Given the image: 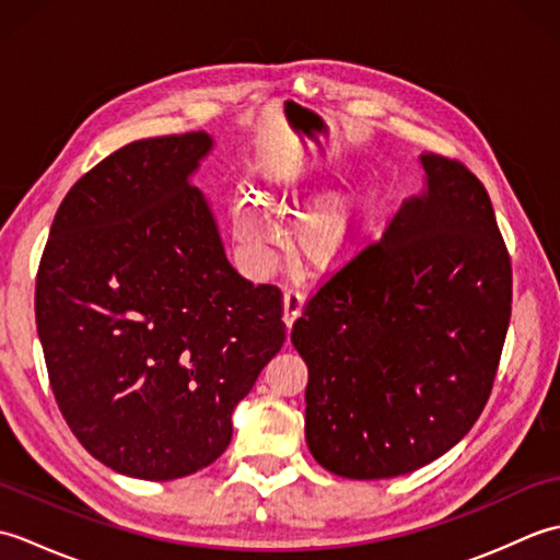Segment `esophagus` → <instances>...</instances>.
Returning a JSON list of instances; mask_svg holds the SVG:
<instances>
[{
    "label": "esophagus",
    "mask_w": 560,
    "mask_h": 560,
    "mask_svg": "<svg viewBox=\"0 0 560 560\" xmlns=\"http://www.w3.org/2000/svg\"><path fill=\"white\" fill-rule=\"evenodd\" d=\"M303 301L305 295L301 289H287V293H283V323H287V327H291L295 323V317L301 315L303 311Z\"/></svg>",
    "instance_id": "esophagus-1"
}]
</instances>
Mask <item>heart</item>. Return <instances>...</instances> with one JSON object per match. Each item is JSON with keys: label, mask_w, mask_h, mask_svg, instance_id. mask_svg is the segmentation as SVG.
I'll return each instance as SVG.
<instances>
[{"label": "heart", "mask_w": 560, "mask_h": 560, "mask_svg": "<svg viewBox=\"0 0 560 560\" xmlns=\"http://www.w3.org/2000/svg\"><path fill=\"white\" fill-rule=\"evenodd\" d=\"M267 205L277 207L279 213H301L305 199L291 187L271 183L265 192ZM368 219H371V201L368 199H335L325 207L313 211L295 233L299 253L315 269H335L349 261L355 249L361 247ZM233 231L249 253H265L277 237L271 219L259 209L257 201L247 195H241L233 205Z\"/></svg>", "instance_id": "obj_1"}]
</instances>
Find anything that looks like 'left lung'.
I'll use <instances>...</instances> for the list:
<instances>
[{
  "label": "left lung",
  "mask_w": 560,
  "mask_h": 560,
  "mask_svg": "<svg viewBox=\"0 0 560 560\" xmlns=\"http://www.w3.org/2000/svg\"><path fill=\"white\" fill-rule=\"evenodd\" d=\"M421 163L425 192L331 273L291 331L307 363V447L343 479L399 477L445 455L501 363L513 267L489 192L457 159Z\"/></svg>",
  "instance_id": "left-lung-1"
}]
</instances>
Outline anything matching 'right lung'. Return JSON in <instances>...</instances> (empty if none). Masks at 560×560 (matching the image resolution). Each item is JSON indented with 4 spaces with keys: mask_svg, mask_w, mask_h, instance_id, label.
Returning a JSON list of instances; mask_svg holds the SVG:
<instances>
[{
    "mask_svg": "<svg viewBox=\"0 0 560 560\" xmlns=\"http://www.w3.org/2000/svg\"><path fill=\"white\" fill-rule=\"evenodd\" d=\"M211 137L132 141L59 205L35 279V325L71 433L127 477L209 467L231 413L287 341L283 295L225 259L189 185Z\"/></svg>",
    "mask_w": 560,
    "mask_h": 560,
    "instance_id": "obj_1",
    "label": "right lung"
}]
</instances>
